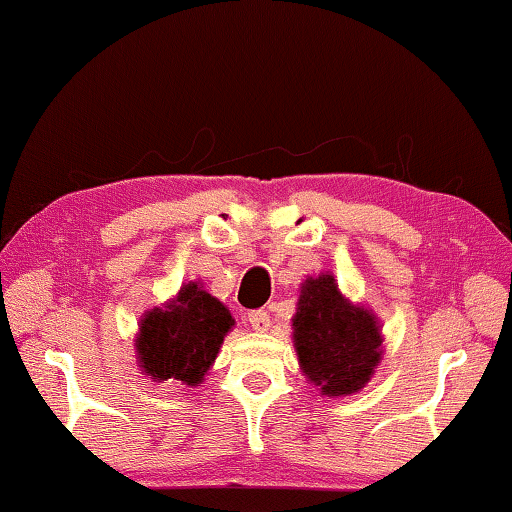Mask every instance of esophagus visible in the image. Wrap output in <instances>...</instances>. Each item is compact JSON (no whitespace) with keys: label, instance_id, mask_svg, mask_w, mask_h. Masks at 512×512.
Masks as SVG:
<instances>
[{"label":"esophagus","instance_id":"esophagus-1","mask_svg":"<svg viewBox=\"0 0 512 512\" xmlns=\"http://www.w3.org/2000/svg\"><path fill=\"white\" fill-rule=\"evenodd\" d=\"M248 323H250V327L255 329V332H266V329L271 327V314H268V311H264V309L250 311Z\"/></svg>","mask_w":512,"mask_h":512}]
</instances>
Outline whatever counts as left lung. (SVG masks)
<instances>
[{
	"label": "left lung",
	"mask_w": 512,
	"mask_h": 512,
	"mask_svg": "<svg viewBox=\"0 0 512 512\" xmlns=\"http://www.w3.org/2000/svg\"><path fill=\"white\" fill-rule=\"evenodd\" d=\"M293 343L302 372L327 397L357 393L381 359L375 316L350 305L332 275L309 277L302 284L293 316Z\"/></svg>",
	"instance_id": "obj_1"
}]
</instances>
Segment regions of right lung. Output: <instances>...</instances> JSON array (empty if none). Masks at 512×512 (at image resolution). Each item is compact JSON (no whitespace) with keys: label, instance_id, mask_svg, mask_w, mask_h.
I'll list each match as a JSON object with an SVG mask.
<instances>
[{"label":"right lung","instance_id":"right-lung-1","mask_svg":"<svg viewBox=\"0 0 512 512\" xmlns=\"http://www.w3.org/2000/svg\"><path fill=\"white\" fill-rule=\"evenodd\" d=\"M232 325L235 320L219 300L194 282L185 284L176 300L144 316L137 359L155 381L178 379L196 386L210 370Z\"/></svg>","mask_w":512,"mask_h":512}]
</instances>
